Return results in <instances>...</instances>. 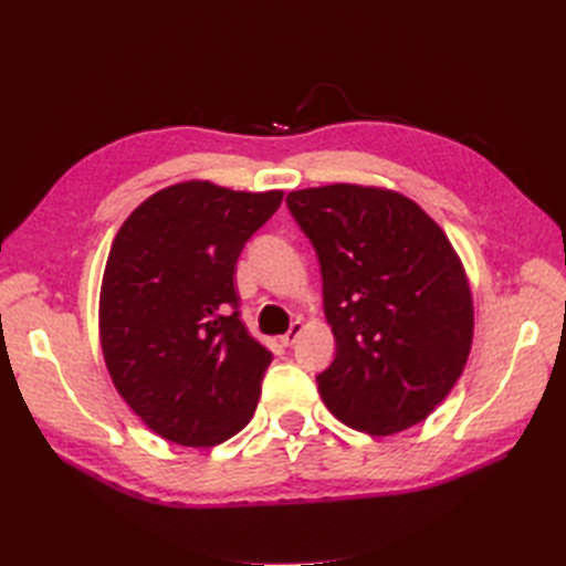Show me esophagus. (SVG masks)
Masks as SVG:
<instances>
[{
	"mask_svg": "<svg viewBox=\"0 0 566 566\" xmlns=\"http://www.w3.org/2000/svg\"><path fill=\"white\" fill-rule=\"evenodd\" d=\"M302 331H304V323H302V321H294V323H292V328L286 331L284 335H280V343H282L284 347L294 345V343H296V338H298V335H302Z\"/></svg>",
	"mask_w": 566,
	"mask_h": 566,
	"instance_id": "esophagus-1",
	"label": "esophagus"
}]
</instances>
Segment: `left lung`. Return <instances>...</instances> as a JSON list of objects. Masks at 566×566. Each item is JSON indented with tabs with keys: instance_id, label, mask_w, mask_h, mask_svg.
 <instances>
[{
	"instance_id": "8db88e82",
	"label": "left lung",
	"mask_w": 566,
	"mask_h": 566,
	"mask_svg": "<svg viewBox=\"0 0 566 566\" xmlns=\"http://www.w3.org/2000/svg\"><path fill=\"white\" fill-rule=\"evenodd\" d=\"M286 207L314 245L335 357L321 371L328 411L369 436L426 420L460 379L474 306L442 228L399 191L298 189Z\"/></svg>"
}]
</instances>
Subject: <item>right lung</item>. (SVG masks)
<instances>
[{"label": "right lung", "mask_w": 566, "mask_h": 566, "mask_svg": "<svg viewBox=\"0 0 566 566\" xmlns=\"http://www.w3.org/2000/svg\"><path fill=\"white\" fill-rule=\"evenodd\" d=\"M282 197L191 179L155 191L118 228L99 294L102 353L122 399L165 440L213 448L255 413L272 353L240 321L233 274Z\"/></svg>", "instance_id": "add662e5"}]
</instances>
